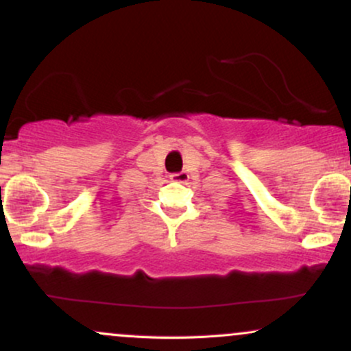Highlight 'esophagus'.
<instances>
[{"label": "esophagus", "instance_id": "1", "mask_svg": "<svg viewBox=\"0 0 351 351\" xmlns=\"http://www.w3.org/2000/svg\"><path fill=\"white\" fill-rule=\"evenodd\" d=\"M171 181H176V183H186L189 180V175L186 171H178V173H171L170 175Z\"/></svg>", "mask_w": 351, "mask_h": 351}]
</instances>
